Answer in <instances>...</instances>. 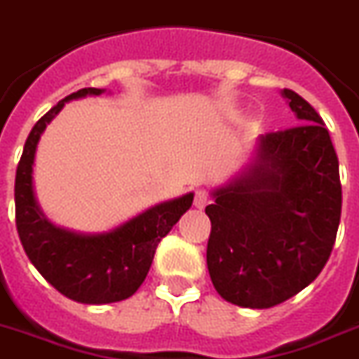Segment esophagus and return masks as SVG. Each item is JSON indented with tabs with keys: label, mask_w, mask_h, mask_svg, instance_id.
<instances>
[{
	"label": "esophagus",
	"mask_w": 359,
	"mask_h": 359,
	"mask_svg": "<svg viewBox=\"0 0 359 359\" xmlns=\"http://www.w3.org/2000/svg\"><path fill=\"white\" fill-rule=\"evenodd\" d=\"M194 205L197 206V208H205V206L208 205V194H206L205 189H197V191H195Z\"/></svg>",
	"instance_id": "34e87169"
}]
</instances>
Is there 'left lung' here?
I'll use <instances>...</instances> for the list:
<instances>
[{"mask_svg": "<svg viewBox=\"0 0 359 359\" xmlns=\"http://www.w3.org/2000/svg\"><path fill=\"white\" fill-rule=\"evenodd\" d=\"M299 125L256 140L247 168L212 191L206 264L215 291L241 308H271L316 280L341 217L339 162L306 99L282 90Z\"/></svg>", "mask_w": 359, "mask_h": 359, "instance_id": "left-lung-1", "label": "left lung"}]
</instances>
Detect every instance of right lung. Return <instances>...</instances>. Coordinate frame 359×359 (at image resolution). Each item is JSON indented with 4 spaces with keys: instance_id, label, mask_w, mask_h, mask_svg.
<instances>
[{
    "instance_id": "1",
    "label": "right lung",
    "mask_w": 359,
    "mask_h": 359,
    "mask_svg": "<svg viewBox=\"0 0 359 359\" xmlns=\"http://www.w3.org/2000/svg\"><path fill=\"white\" fill-rule=\"evenodd\" d=\"M103 92L107 90H79L38 119L23 145L14 184L16 229L25 255L55 290L83 304H109L134 295L149 273L160 240L194 203V194L164 201L101 234L74 232L46 217L33 184L40 136L68 101Z\"/></svg>"
}]
</instances>
